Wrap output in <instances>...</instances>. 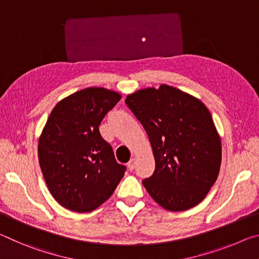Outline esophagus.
Here are the masks:
<instances>
[{
    "label": "esophagus",
    "mask_w": 259,
    "mask_h": 259,
    "mask_svg": "<svg viewBox=\"0 0 259 259\" xmlns=\"http://www.w3.org/2000/svg\"><path fill=\"white\" fill-rule=\"evenodd\" d=\"M135 165H137V159L132 158V159H131L130 162H128V164H127V167H128L130 171H133L134 167H135Z\"/></svg>",
    "instance_id": "34e87169"
}]
</instances>
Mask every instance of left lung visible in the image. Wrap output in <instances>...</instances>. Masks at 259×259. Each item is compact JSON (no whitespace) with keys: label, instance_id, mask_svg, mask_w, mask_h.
<instances>
[{"label":"left lung","instance_id":"left-lung-1","mask_svg":"<svg viewBox=\"0 0 259 259\" xmlns=\"http://www.w3.org/2000/svg\"><path fill=\"white\" fill-rule=\"evenodd\" d=\"M125 103L149 137L155 171L142 181L150 196L168 211L197 205L217 180L222 143L202 102L160 84L126 97Z\"/></svg>","mask_w":259,"mask_h":259}]
</instances>
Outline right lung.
I'll list each match as a JSON object with an SVG mask.
<instances>
[{
  "instance_id": "add662e5",
  "label": "right lung",
  "mask_w": 259,
  "mask_h": 259,
  "mask_svg": "<svg viewBox=\"0 0 259 259\" xmlns=\"http://www.w3.org/2000/svg\"><path fill=\"white\" fill-rule=\"evenodd\" d=\"M121 99L101 87L59 101L39 139V163L55 200L75 212H91L108 200L126 171L99 126Z\"/></svg>"
}]
</instances>
